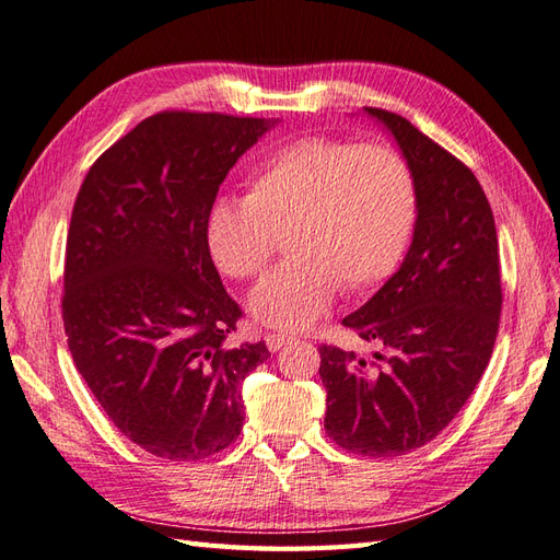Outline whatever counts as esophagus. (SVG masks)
<instances>
[{
  "instance_id": "obj_1",
  "label": "esophagus",
  "mask_w": 560,
  "mask_h": 560,
  "mask_svg": "<svg viewBox=\"0 0 560 560\" xmlns=\"http://www.w3.org/2000/svg\"><path fill=\"white\" fill-rule=\"evenodd\" d=\"M269 352H279L283 346H289V342H293V336H283V334H269L265 338Z\"/></svg>"
}]
</instances>
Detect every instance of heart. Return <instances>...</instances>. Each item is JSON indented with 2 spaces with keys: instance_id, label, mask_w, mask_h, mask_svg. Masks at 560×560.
Instances as JSON below:
<instances>
[{
  "instance_id": "heart-1",
  "label": "heart",
  "mask_w": 560,
  "mask_h": 560,
  "mask_svg": "<svg viewBox=\"0 0 560 560\" xmlns=\"http://www.w3.org/2000/svg\"><path fill=\"white\" fill-rule=\"evenodd\" d=\"M246 198L214 200L206 246L222 275L253 279L283 234V260L248 298L257 322L303 331L331 307L338 285L364 293L388 279L413 234L417 184L390 147L307 137L248 175Z\"/></svg>"
}]
</instances>
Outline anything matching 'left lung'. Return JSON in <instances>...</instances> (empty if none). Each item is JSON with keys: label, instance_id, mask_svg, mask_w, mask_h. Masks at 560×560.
<instances>
[{"label": "left lung", "instance_id": "8db88e82", "mask_svg": "<svg viewBox=\"0 0 560 560\" xmlns=\"http://www.w3.org/2000/svg\"><path fill=\"white\" fill-rule=\"evenodd\" d=\"M417 184L402 265L342 324L374 340L376 362L322 346L328 438L364 456L423 447L466 405L490 362L501 314L499 243L476 175L409 120L364 108Z\"/></svg>", "mask_w": 560, "mask_h": 560}]
</instances>
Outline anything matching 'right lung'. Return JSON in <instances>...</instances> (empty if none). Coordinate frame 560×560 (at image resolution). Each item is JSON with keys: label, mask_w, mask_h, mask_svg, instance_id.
<instances>
[{"label": "right lung", "mask_w": 560, "mask_h": 560, "mask_svg": "<svg viewBox=\"0 0 560 560\" xmlns=\"http://www.w3.org/2000/svg\"><path fill=\"white\" fill-rule=\"evenodd\" d=\"M279 120L165 110L98 158L70 218L63 326L80 376L141 450L198 462L243 428L265 342L226 348L241 310L206 246L226 172Z\"/></svg>", "instance_id": "add662e5"}]
</instances>
